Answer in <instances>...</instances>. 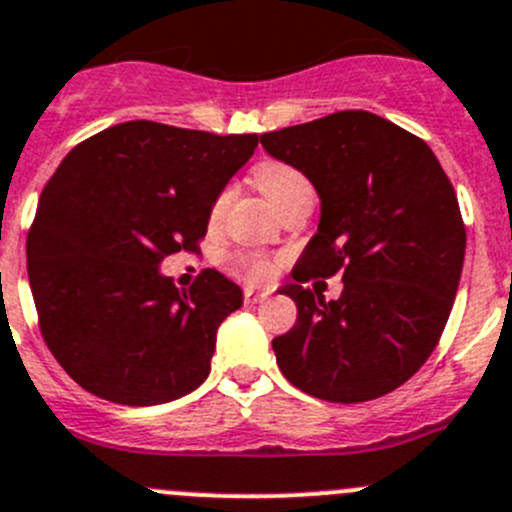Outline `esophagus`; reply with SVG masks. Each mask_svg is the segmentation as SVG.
<instances>
[{"label": "esophagus", "mask_w": 512, "mask_h": 512, "mask_svg": "<svg viewBox=\"0 0 512 512\" xmlns=\"http://www.w3.org/2000/svg\"><path fill=\"white\" fill-rule=\"evenodd\" d=\"M242 297H245V305H257V302L267 300V297H270V292L255 290V287H245V292H242Z\"/></svg>", "instance_id": "esophagus-1"}]
</instances>
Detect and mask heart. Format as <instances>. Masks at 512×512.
Segmentation results:
<instances>
[{"instance_id": "1", "label": "heart", "mask_w": 512, "mask_h": 512, "mask_svg": "<svg viewBox=\"0 0 512 512\" xmlns=\"http://www.w3.org/2000/svg\"><path fill=\"white\" fill-rule=\"evenodd\" d=\"M252 177H255L257 187L275 202L277 210L290 205L295 197L312 192V182L307 180L305 172L297 170L290 162L265 160L255 167ZM227 205H230V190H222L210 207V222H220ZM232 270L247 282H267L275 275L277 260L275 257L257 255V252H237V255L232 257Z\"/></svg>"}]
</instances>
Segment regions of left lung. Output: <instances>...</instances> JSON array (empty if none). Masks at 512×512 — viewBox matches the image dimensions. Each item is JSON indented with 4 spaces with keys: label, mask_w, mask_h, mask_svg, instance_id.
<instances>
[{
    "label": "left lung",
    "mask_w": 512,
    "mask_h": 512,
    "mask_svg": "<svg viewBox=\"0 0 512 512\" xmlns=\"http://www.w3.org/2000/svg\"><path fill=\"white\" fill-rule=\"evenodd\" d=\"M260 142L320 195L317 235L292 277L345 282L330 302L317 285L282 287L297 305L295 327L272 340L282 375L330 403L393 393L435 350L458 292L465 222L448 175L420 137L362 109Z\"/></svg>",
    "instance_id": "left-lung-1"
}]
</instances>
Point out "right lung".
Returning a JSON list of instances; mask_svg holds the SVG:
<instances>
[{
  "label": "right lung",
  "mask_w": 512,
  "mask_h": 512,
  "mask_svg": "<svg viewBox=\"0 0 512 512\" xmlns=\"http://www.w3.org/2000/svg\"><path fill=\"white\" fill-rule=\"evenodd\" d=\"M257 135L114 124L79 142L39 197L27 235L39 330L79 388L119 405H160L210 372L217 327L242 290L202 270L187 290L160 275L197 252L210 207Z\"/></svg>",
  "instance_id": "right-lung-1"
}]
</instances>
